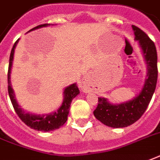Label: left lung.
Wrapping results in <instances>:
<instances>
[{
    "label": "left lung",
    "instance_id": "obj_1",
    "mask_svg": "<svg viewBox=\"0 0 160 160\" xmlns=\"http://www.w3.org/2000/svg\"><path fill=\"white\" fill-rule=\"evenodd\" d=\"M135 40L138 41L147 63V78L142 91L132 100L120 104H112L98 98V104L93 113L103 124L113 128H123L134 124L145 113L152 98L158 80V56L152 41L139 28L132 25Z\"/></svg>",
    "mask_w": 160,
    "mask_h": 160
}]
</instances>
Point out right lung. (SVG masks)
Returning <instances> with one entry per match:
<instances>
[{
  "label": "right lung",
  "instance_id": "obj_1",
  "mask_svg": "<svg viewBox=\"0 0 160 160\" xmlns=\"http://www.w3.org/2000/svg\"><path fill=\"white\" fill-rule=\"evenodd\" d=\"M46 26H48V23L36 26V27L30 29L29 31H32V30L39 28L46 27ZM18 40L15 42L13 48H12V50H11L10 57H9V64H8V95L10 98L11 103L13 104V107L15 109L16 114L20 118V119L22 120L24 124H27L28 126H29L30 128L34 129V130L42 131V132H49V131H53V130L60 128L62 125H63L67 121L68 115H69V106H70L72 99L80 93L78 86L76 83H73V84L67 87L64 90L63 102L62 103L61 107L59 108L57 112L48 114V115H35V114L27 113V112L22 111V108H20L19 104L17 103L16 100H15L14 91L11 87L10 83V72L12 62H13V58H14L15 46H16V43L18 42Z\"/></svg>",
  "mask_w": 160,
  "mask_h": 160
}]
</instances>
